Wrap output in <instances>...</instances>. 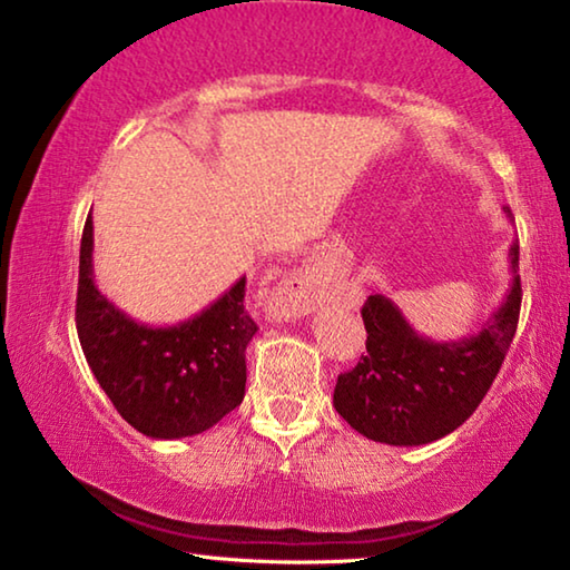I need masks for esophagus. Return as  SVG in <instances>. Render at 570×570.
Listing matches in <instances>:
<instances>
[{"label": "esophagus", "instance_id": "1", "mask_svg": "<svg viewBox=\"0 0 570 570\" xmlns=\"http://www.w3.org/2000/svg\"><path fill=\"white\" fill-rule=\"evenodd\" d=\"M324 294V282L322 276L314 272H296L286 276L272 296V312L278 320H296V316H304L314 308Z\"/></svg>", "mask_w": 570, "mask_h": 570}]
</instances>
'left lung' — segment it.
Wrapping results in <instances>:
<instances>
[{
    "label": "left lung",
    "instance_id": "8db88e82",
    "mask_svg": "<svg viewBox=\"0 0 570 570\" xmlns=\"http://www.w3.org/2000/svg\"><path fill=\"white\" fill-rule=\"evenodd\" d=\"M513 220L510 208H503ZM518 238L508 250L510 282L503 302L480 326L455 342H435L412 330L402 308L384 294L362 306L366 354L352 372L340 374L334 407L374 442L428 445L458 430L498 377L520 314Z\"/></svg>",
    "mask_w": 570,
    "mask_h": 570
}]
</instances>
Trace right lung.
Segmentation results:
<instances>
[{
    "label": "right lung",
    "instance_id": "add662e5",
    "mask_svg": "<svg viewBox=\"0 0 570 570\" xmlns=\"http://www.w3.org/2000/svg\"><path fill=\"white\" fill-rule=\"evenodd\" d=\"M92 246L88 216L75 320L102 392L125 422L153 440L193 438L214 428L246 392V346L258 332L244 306L246 276L190 320L150 326L95 286Z\"/></svg>",
    "mask_w": 570,
    "mask_h": 570
}]
</instances>
